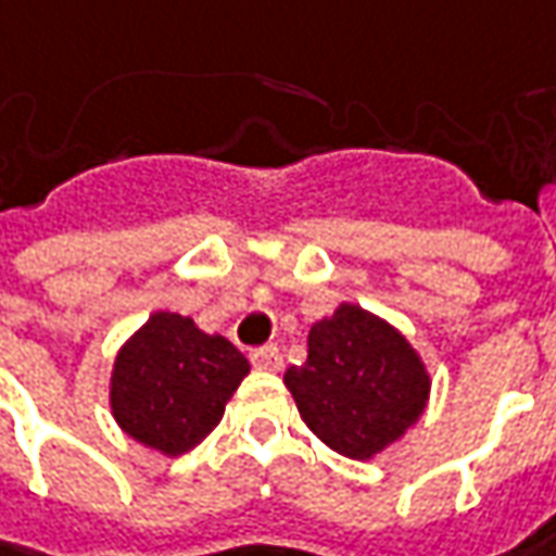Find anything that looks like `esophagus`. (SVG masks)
I'll return each mask as SVG.
<instances>
[{"instance_id": "esophagus-1", "label": "esophagus", "mask_w": 556, "mask_h": 556, "mask_svg": "<svg viewBox=\"0 0 556 556\" xmlns=\"http://www.w3.org/2000/svg\"><path fill=\"white\" fill-rule=\"evenodd\" d=\"M252 366L261 369V372H279V369H282V354H279V348L264 344L258 351H252Z\"/></svg>"}]
</instances>
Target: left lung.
Instances as JSON below:
<instances>
[{"label":"left lung","instance_id":"left-lung-1","mask_svg":"<svg viewBox=\"0 0 556 556\" xmlns=\"http://www.w3.org/2000/svg\"><path fill=\"white\" fill-rule=\"evenodd\" d=\"M304 425L348 458H372L428 406L425 363L384 319L341 304L307 336V363L286 372Z\"/></svg>","mask_w":556,"mask_h":556}]
</instances>
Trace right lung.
Wrapping results in <instances>:
<instances>
[{
    "label": "right lung",
    "mask_w": 556,
    "mask_h": 556,
    "mask_svg": "<svg viewBox=\"0 0 556 556\" xmlns=\"http://www.w3.org/2000/svg\"><path fill=\"white\" fill-rule=\"evenodd\" d=\"M245 375L249 359L227 338L205 336L193 319L160 311L116 356L110 403L128 437L181 455L215 431Z\"/></svg>",
    "instance_id": "right-lung-1"
}]
</instances>
